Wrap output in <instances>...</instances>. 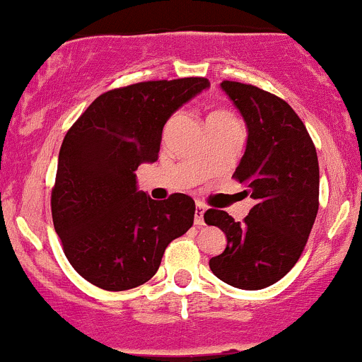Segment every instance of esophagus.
Segmentation results:
<instances>
[{"label":"esophagus","instance_id":"esophagus-1","mask_svg":"<svg viewBox=\"0 0 362 362\" xmlns=\"http://www.w3.org/2000/svg\"><path fill=\"white\" fill-rule=\"evenodd\" d=\"M204 213H206V206L202 202H197L195 207V225L197 227H202L204 225Z\"/></svg>","mask_w":362,"mask_h":362}]
</instances>
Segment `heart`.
Returning a JSON list of instances; mask_svg holds the SVG:
<instances>
[{
	"mask_svg": "<svg viewBox=\"0 0 362 362\" xmlns=\"http://www.w3.org/2000/svg\"><path fill=\"white\" fill-rule=\"evenodd\" d=\"M211 117H218V119H234L228 112H214Z\"/></svg>",
	"mask_w": 362,
	"mask_h": 362,
	"instance_id": "heart-1",
	"label": "heart"
}]
</instances>
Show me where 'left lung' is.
Wrapping results in <instances>:
<instances>
[{
  "label": "left lung",
  "mask_w": 362,
  "mask_h": 362,
  "mask_svg": "<svg viewBox=\"0 0 362 362\" xmlns=\"http://www.w3.org/2000/svg\"><path fill=\"white\" fill-rule=\"evenodd\" d=\"M221 89L248 127L245 156L234 180L255 200L248 216L207 209V225L221 228L227 248L209 260L214 276L232 287L260 291L276 284L301 257L318 213V158L301 117L280 96L235 81Z\"/></svg>",
  "instance_id": "obj_1"
}]
</instances>
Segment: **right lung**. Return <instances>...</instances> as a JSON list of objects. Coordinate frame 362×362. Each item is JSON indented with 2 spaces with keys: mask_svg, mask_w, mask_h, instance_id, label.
Here are the masks:
<instances>
[{
  "mask_svg": "<svg viewBox=\"0 0 362 362\" xmlns=\"http://www.w3.org/2000/svg\"><path fill=\"white\" fill-rule=\"evenodd\" d=\"M209 86L204 77L146 81L100 95L66 132L51 211L68 262L103 291L151 280L173 239L193 225L185 193L153 200L137 192L135 170L156 162L163 124Z\"/></svg>",
  "mask_w": 362,
  "mask_h": 362,
  "instance_id": "1",
  "label": "right lung"
}]
</instances>
